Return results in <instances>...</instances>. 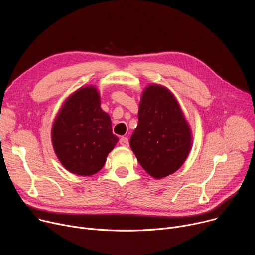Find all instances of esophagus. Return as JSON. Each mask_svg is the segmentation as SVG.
Wrapping results in <instances>:
<instances>
[{"instance_id":"1","label":"esophagus","mask_w":255,"mask_h":255,"mask_svg":"<svg viewBox=\"0 0 255 255\" xmlns=\"http://www.w3.org/2000/svg\"><path fill=\"white\" fill-rule=\"evenodd\" d=\"M119 143H120V145H122V146H124V147L129 146V140H128L127 137H121L119 139Z\"/></svg>"}]
</instances>
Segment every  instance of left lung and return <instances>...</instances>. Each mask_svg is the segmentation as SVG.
Returning a JSON list of instances; mask_svg holds the SVG:
<instances>
[{"mask_svg": "<svg viewBox=\"0 0 255 255\" xmlns=\"http://www.w3.org/2000/svg\"><path fill=\"white\" fill-rule=\"evenodd\" d=\"M192 142L191 127L173 94L157 84L145 88L130 138L143 169L156 179L172 174L186 161Z\"/></svg>", "mask_w": 255, "mask_h": 255, "instance_id": "left-lung-1", "label": "left lung"}]
</instances>
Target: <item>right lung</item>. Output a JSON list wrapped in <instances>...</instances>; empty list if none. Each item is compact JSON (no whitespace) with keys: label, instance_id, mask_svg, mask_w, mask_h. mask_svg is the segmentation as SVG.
<instances>
[{"label":"right lung","instance_id":"add662e5","mask_svg":"<svg viewBox=\"0 0 255 255\" xmlns=\"http://www.w3.org/2000/svg\"><path fill=\"white\" fill-rule=\"evenodd\" d=\"M54 152L71 173L90 176L100 171L118 142L112 122L102 110L95 86L82 87L62 104L51 129Z\"/></svg>","mask_w":255,"mask_h":255}]
</instances>
